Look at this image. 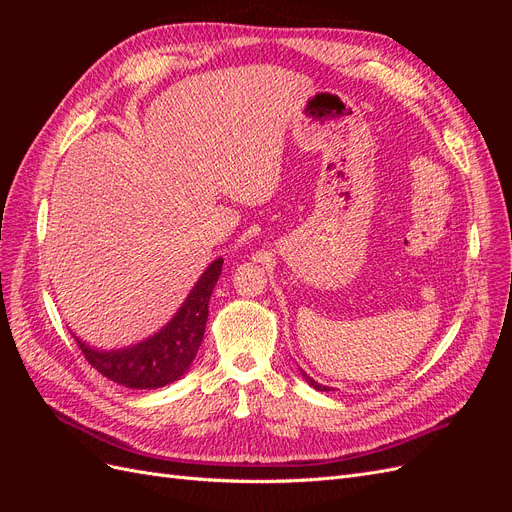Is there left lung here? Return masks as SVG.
<instances>
[{
    "mask_svg": "<svg viewBox=\"0 0 512 512\" xmlns=\"http://www.w3.org/2000/svg\"><path fill=\"white\" fill-rule=\"evenodd\" d=\"M301 376H303V378L307 380V384H309V386H314V389H316V391H333V389H329V386H324V384L316 382L314 378H309V376L305 374V371H303V369H301Z\"/></svg>",
    "mask_w": 512,
    "mask_h": 512,
    "instance_id": "left-lung-1",
    "label": "left lung"
}]
</instances>
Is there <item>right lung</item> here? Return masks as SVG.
Returning a JSON list of instances; mask_svg holds the SVG:
<instances>
[{
  "instance_id": "1",
  "label": "right lung",
  "mask_w": 512,
  "mask_h": 512,
  "mask_svg": "<svg viewBox=\"0 0 512 512\" xmlns=\"http://www.w3.org/2000/svg\"><path fill=\"white\" fill-rule=\"evenodd\" d=\"M222 265L224 258H215L205 273L198 277L177 314L160 331L145 337L143 342L102 350L89 346L81 337L74 335L85 359L102 376L126 386V389H160V386L188 374L200 342H203L209 318V299L222 275Z\"/></svg>"
}]
</instances>
